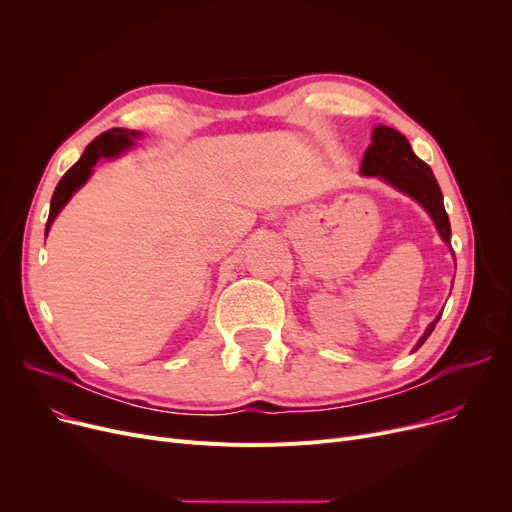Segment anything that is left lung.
I'll return each mask as SVG.
<instances>
[{"mask_svg":"<svg viewBox=\"0 0 512 512\" xmlns=\"http://www.w3.org/2000/svg\"><path fill=\"white\" fill-rule=\"evenodd\" d=\"M361 174L378 176L390 186L398 188L400 193L413 197L429 215H432L442 240L446 245H450V222L444 209L440 184L432 168L413 153L411 143L405 139V134H400L390 126H375L371 134V145L367 147L365 157L361 161ZM440 317L442 313L427 326L425 334L415 344L413 353L427 340V336L434 332Z\"/></svg>","mask_w":512,"mask_h":512,"instance_id":"1","label":"left lung"}]
</instances>
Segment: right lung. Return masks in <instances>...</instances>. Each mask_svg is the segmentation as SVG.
I'll return each instance as SVG.
<instances>
[{
  "label": "right lung",
  "mask_w": 512,
  "mask_h": 512,
  "mask_svg": "<svg viewBox=\"0 0 512 512\" xmlns=\"http://www.w3.org/2000/svg\"><path fill=\"white\" fill-rule=\"evenodd\" d=\"M139 137H141L139 130L110 128L87 145L85 153L80 155L76 164L62 176V180L56 186V191H53L51 205H49V218H47V226H45V236H47L53 220L58 218L62 207L70 201V197L78 191V188L89 180V176L93 174V166L97 164L99 157H105V159L118 157L120 153L128 151Z\"/></svg>",
  "instance_id": "add662e5"
}]
</instances>
